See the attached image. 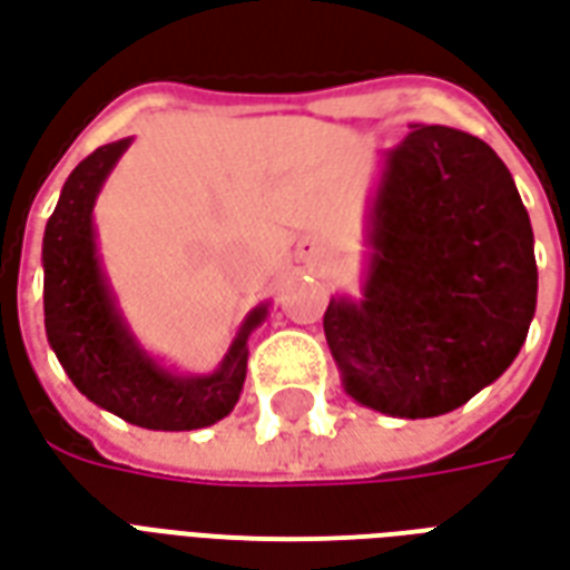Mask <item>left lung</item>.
<instances>
[{"mask_svg": "<svg viewBox=\"0 0 570 570\" xmlns=\"http://www.w3.org/2000/svg\"><path fill=\"white\" fill-rule=\"evenodd\" d=\"M363 296H333L323 333L342 384L391 419H436L498 382L538 305L534 232L489 142L412 125L384 151Z\"/></svg>", "mask_w": 570, "mask_h": 570, "instance_id": "obj_1", "label": "left lung"}]
</instances>
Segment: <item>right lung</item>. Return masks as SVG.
I'll return each mask as SVG.
<instances>
[{"instance_id": "add662e5", "label": "right lung", "mask_w": 570, "mask_h": 570, "mask_svg": "<svg viewBox=\"0 0 570 570\" xmlns=\"http://www.w3.org/2000/svg\"><path fill=\"white\" fill-rule=\"evenodd\" d=\"M130 137L91 151L63 183L45 225V333L60 366L91 403L146 430H198L235 409L247 379L249 333L268 305L249 311L223 363L207 375L161 366L130 333L97 253L94 204Z\"/></svg>"}]
</instances>
